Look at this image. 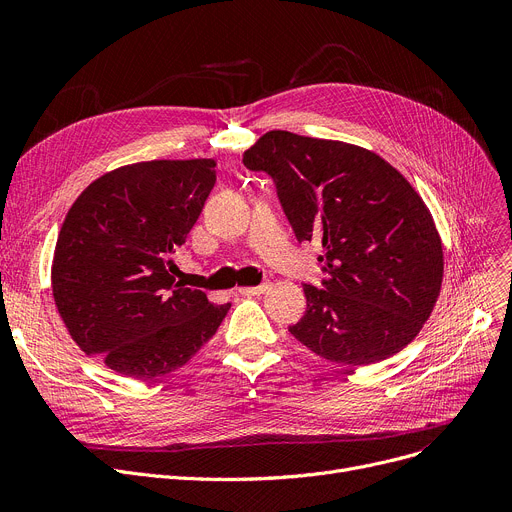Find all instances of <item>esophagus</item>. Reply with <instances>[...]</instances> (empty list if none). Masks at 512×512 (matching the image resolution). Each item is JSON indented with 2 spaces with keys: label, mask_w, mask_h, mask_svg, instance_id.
Returning <instances> with one entry per match:
<instances>
[{
  "label": "esophagus",
  "mask_w": 512,
  "mask_h": 512,
  "mask_svg": "<svg viewBox=\"0 0 512 512\" xmlns=\"http://www.w3.org/2000/svg\"><path fill=\"white\" fill-rule=\"evenodd\" d=\"M270 290V284H259V286H240L238 288V294H242V297H257V294H263Z\"/></svg>",
  "instance_id": "1"
}]
</instances>
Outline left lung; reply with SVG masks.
<instances>
[{
	"instance_id": "8db88e82",
	"label": "left lung",
	"mask_w": 512,
	"mask_h": 512,
	"mask_svg": "<svg viewBox=\"0 0 512 512\" xmlns=\"http://www.w3.org/2000/svg\"><path fill=\"white\" fill-rule=\"evenodd\" d=\"M242 164L267 172L286 218L317 240L324 288L303 284L307 311L288 332L334 363L371 365L402 351L440 297L442 240L409 180L369 149L270 130Z\"/></svg>"
}]
</instances>
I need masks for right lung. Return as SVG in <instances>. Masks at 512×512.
I'll return each mask as SVG.
<instances>
[{"label":"right lung","instance_id":"1","mask_svg":"<svg viewBox=\"0 0 512 512\" xmlns=\"http://www.w3.org/2000/svg\"><path fill=\"white\" fill-rule=\"evenodd\" d=\"M213 168L203 157L116 168L78 195L62 224L53 301L72 340L126 378L176 371L230 309L174 278V253L211 193Z\"/></svg>","mask_w":512,"mask_h":512}]
</instances>
